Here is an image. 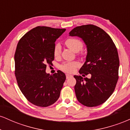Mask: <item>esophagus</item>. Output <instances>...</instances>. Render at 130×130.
<instances>
[{"label": "esophagus", "instance_id": "esophagus-1", "mask_svg": "<svg viewBox=\"0 0 130 130\" xmlns=\"http://www.w3.org/2000/svg\"><path fill=\"white\" fill-rule=\"evenodd\" d=\"M73 76L71 75V74H68V73H67L66 74V77H67V79H68V78H70V77H72Z\"/></svg>", "mask_w": 130, "mask_h": 130}]
</instances>
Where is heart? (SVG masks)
Masks as SVG:
<instances>
[{"label":"heart","instance_id":"b5f03b06","mask_svg":"<svg viewBox=\"0 0 130 130\" xmlns=\"http://www.w3.org/2000/svg\"><path fill=\"white\" fill-rule=\"evenodd\" d=\"M65 44L68 47L74 52H79L83 49V43L80 40L76 38H68L65 41ZM61 47L59 44H57L54 49V55L56 57L59 56L60 54ZM79 64L76 62H65L60 65V68L66 72H72Z\"/></svg>","mask_w":130,"mask_h":130}]
</instances>
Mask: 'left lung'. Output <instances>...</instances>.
<instances>
[{
    "instance_id": "8db88e82",
    "label": "left lung",
    "mask_w": 130,
    "mask_h": 130,
    "mask_svg": "<svg viewBox=\"0 0 130 130\" xmlns=\"http://www.w3.org/2000/svg\"><path fill=\"white\" fill-rule=\"evenodd\" d=\"M69 35L79 37L86 44V62L79 73L91 74L90 78L74 76L77 100L87 107L100 105L114 92L119 79V59L116 45L106 32L92 24L77 26Z\"/></svg>"
}]
</instances>
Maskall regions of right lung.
<instances>
[{"label": "right lung", "mask_w": 130, "mask_h": 130, "mask_svg": "<svg viewBox=\"0 0 130 130\" xmlns=\"http://www.w3.org/2000/svg\"><path fill=\"white\" fill-rule=\"evenodd\" d=\"M65 30L38 26L18 43L14 54L18 84L27 100L37 106H49L60 96L66 76L60 70L53 75L46 73V68L54 59L56 40Z\"/></svg>", "instance_id": "1"}]
</instances>
